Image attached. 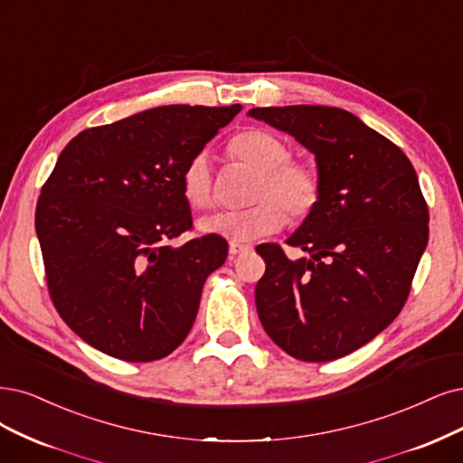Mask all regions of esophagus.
I'll return each instance as SVG.
<instances>
[{
  "instance_id": "34e87169",
  "label": "esophagus",
  "mask_w": 463,
  "mask_h": 463,
  "mask_svg": "<svg viewBox=\"0 0 463 463\" xmlns=\"http://www.w3.org/2000/svg\"><path fill=\"white\" fill-rule=\"evenodd\" d=\"M250 250H251V246H248V244H238V242H231V244H229V258H231V260H234L236 255L246 253V251H250Z\"/></svg>"
}]
</instances>
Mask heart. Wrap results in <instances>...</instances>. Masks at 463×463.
Returning a JSON list of instances; mask_svg holds the SVG:
<instances>
[{
  "label": "heart",
  "mask_w": 463,
  "mask_h": 463,
  "mask_svg": "<svg viewBox=\"0 0 463 463\" xmlns=\"http://www.w3.org/2000/svg\"><path fill=\"white\" fill-rule=\"evenodd\" d=\"M231 156L260 171L251 200L246 210H227L198 219V231L222 236L232 242H250L277 232L288 215L292 219L309 217L322 198V183L309 165L289 160V146L263 129L238 133L229 145ZM183 196L194 210L210 208L213 200L210 158L198 152L188 160L181 174Z\"/></svg>",
  "instance_id": "heart-1"
}]
</instances>
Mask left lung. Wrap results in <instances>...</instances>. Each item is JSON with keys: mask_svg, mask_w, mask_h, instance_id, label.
Instances as JSON below:
<instances>
[{"mask_svg": "<svg viewBox=\"0 0 463 463\" xmlns=\"http://www.w3.org/2000/svg\"><path fill=\"white\" fill-rule=\"evenodd\" d=\"M315 154L317 210L286 244L255 248L265 275L255 305L265 332L299 361L328 363L366 345L397 318L430 238V212L406 154L335 107L251 109Z\"/></svg>", "mask_w": 463, "mask_h": 463, "instance_id": "8db88e82", "label": "left lung"}]
</instances>
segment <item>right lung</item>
Returning a JSON list of instances; mask_svg holds the SVG:
<instances>
[{"label": "right lung", "instance_id": "1", "mask_svg": "<svg viewBox=\"0 0 463 463\" xmlns=\"http://www.w3.org/2000/svg\"><path fill=\"white\" fill-rule=\"evenodd\" d=\"M241 110L148 109L64 146L42 186L36 232L51 299L85 344L150 363L191 332L203 282L229 244L212 234L167 244L193 227L181 174Z\"/></svg>", "mask_w": 463, "mask_h": 463}]
</instances>
